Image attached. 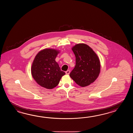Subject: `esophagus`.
Returning a JSON list of instances; mask_svg holds the SVG:
<instances>
[{
  "mask_svg": "<svg viewBox=\"0 0 133 133\" xmlns=\"http://www.w3.org/2000/svg\"><path fill=\"white\" fill-rule=\"evenodd\" d=\"M69 73H70V71L67 70L66 71H65V74H66V75H69Z\"/></svg>",
  "mask_w": 133,
  "mask_h": 133,
  "instance_id": "esophagus-1",
  "label": "esophagus"
}]
</instances>
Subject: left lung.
<instances>
[{
	"instance_id": "obj_1",
	"label": "left lung",
	"mask_w": 133,
	"mask_h": 133,
	"mask_svg": "<svg viewBox=\"0 0 133 133\" xmlns=\"http://www.w3.org/2000/svg\"><path fill=\"white\" fill-rule=\"evenodd\" d=\"M76 57V65L69 76L80 87L90 85L98 77L100 62L96 53L89 46L83 43L72 48Z\"/></svg>"
}]
</instances>
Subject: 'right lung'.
<instances>
[{
  "label": "right lung",
  "instance_id": "1",
  "mask_svg": "<svg viewBox=\"0 0 133 133\" xmlns=\"http://www.w3.org/2000/svg\"><path fill=\"white\" fill-rule=\"evenodd\" d=\"M59 51L52 48L39 51L34 58L31 74L37 83L46 89L57 87L65 73L61 70L55 59Z\"/></svg>",
  "mask_w": 133,
  "mask_h": 133
}]
</instances>
